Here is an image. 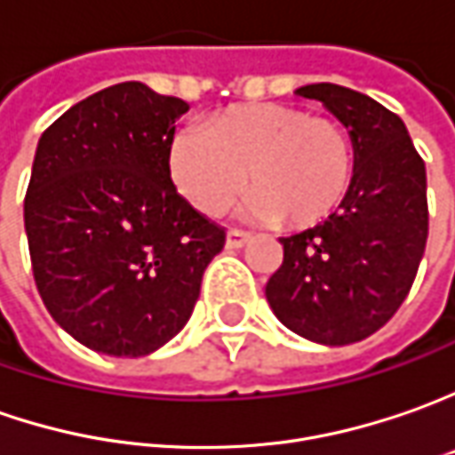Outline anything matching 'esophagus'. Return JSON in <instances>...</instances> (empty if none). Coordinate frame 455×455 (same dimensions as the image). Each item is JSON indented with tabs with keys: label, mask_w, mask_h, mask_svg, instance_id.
Instances as JSON below:
<instances>
[{
	"label": "esophagus",
	"mask_w": 455,
	"mask_h": 455,
	"mask_svg": "<svg viewBox=\"0 0 455 455\" xmlns=\"http://www.w3.org/2000/svg\"><path fill=\"white\" fill-rule=\"evenodd\" d=\"M246 242H249V234H246V231H239V228H228L227 231L228 249H239V246H243Z\"/></svg>",
	"instance_id": "34e87169"
}]
</instances>
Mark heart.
Listing matches in <instances>:
<instances>
[{
    "instance_id": "heart-1",
    "label": "heart",
    "mask_w": 455,
    "mask_h": 455,
    "mask_svg": "<svg viewBox=\"0 0 455 455\" xmlns=\"http://www.w3.org/2000/svg\"><path fill=\"white\" fill-rule=\"evenodd\" d=\"M168 171L180 196L206 216L224 212L246 180L251 219L307 228L330 219L350 194L355 146L337 118L259 102L213 116L206 133L176 135Z\"/></svg>"
}]
</instances>
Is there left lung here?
I'll use <instances>...</instances> for the list:
<instances>
[{
  "label": "left lung",
  "mask_w": 455,
  "mask_h": 455,
  "mask_svg": "<svg viewBox=\"0 0 455 455\" xmlns=\"http://www.w3.org/2000/svg\"><path fill=\"white\" fill-rule=\"evenodd\" d=\"M297 95L320 100L353 138L355 179L339 212L282 236V267L267 302L291 332L350 345L390 320L418 275L428 239L426 164L405 123L368 95L317 83Z\"/></svg>",
  "instance_id": "8db88e82"
}]
</instances>
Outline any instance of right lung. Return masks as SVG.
I'll return each mask as SVG.
<instances>
[{"instance_id":"right-lung-1","label":"right lung","mask_w":455,"mask_h":455,"mask_svg":"<svg viewBox=\"0 0 455 455\" xmlns=\"http://www.w3.org/2000/svg\"><path fill=\"white\" fill-rule=\"evenodd\" d=\"M186 110L120 83L40 138L24 196L32 275L57 324L95 353L143 357L179 335L227 242L171 180L173 123Z\"/></svg>"}]
</instances>
